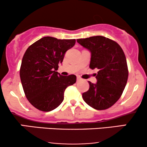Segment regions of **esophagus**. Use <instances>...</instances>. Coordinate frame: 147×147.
Segmentation results:
<instances>
[{
	"label": "esophagus",
	"mask_w": 147,
	"mask_h": 147,
	"mask_svg": "<svg viewBox=\"0 0 147 147\" xmlns=\"http://www.w3.org/2000/svg\"><path fill=\"white\" fill-rule=\"evenodd\" d=\"M81 80H82V79H81L80 77H77V82H79V81H81Z\"/></svg>",
	"instance_id": "esophagus-1"
}]
</instances>
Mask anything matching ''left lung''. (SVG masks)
<instances>
[{
    "instance_id": "8db88e82",
    "label": "left lung",
    "mask_w": 147,
    "mask_h": 147,
    "mask_svg": "<svg viewBox=\"0 0 147 147\" xmlns=\"http://www.w3.org/2000/svg\"><path fill=\"white\" fill-rule=\"evenodd\" d=\"M77 41L90 51V68L98 69L97 83L88 82V90L82 94L84 102L97 110L109 109L121 97L127 82L125 55L118 43L102 36L79 38Z\"/></svg>"
}]
</instances>
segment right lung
Returning a JSON list of instances; mask_svg holds the SVG:
<instances>
[{
	"label": "right lung",
	"instance_id": "obj_1",
	"mask_svg": "<svg viewBox=\"0 0 147 147\" xmlns=\"http://www.w3.org/2000/svg\"><path fill=\"white\" fill-rule=\"evenodd\" d=\"M75 42L45 36L25 51L20 77L27 99L36 109L45 112L55 109L63 101L65 88L76 82L75 75L62 76L57 72L65 53Z\"/></svg>",
	"mask_w": 147,
	"mask_h": 147
}]
</instances>
